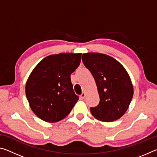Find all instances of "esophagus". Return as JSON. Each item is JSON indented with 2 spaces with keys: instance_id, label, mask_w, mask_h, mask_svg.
I'll list each match as a JSON object with an SVG mask.
<instances>
[{
  "instance_id": "esophagus-1",
  "label": "esophagus",
  "mask_w": 157,
  "mask_h": 157,
  "mask_svg": "<svg viewBox=\"0 0 157 157\" xmlns=\"http://www.w3.org/2000/svg\"><path fill=\"white\" fill-rule=\"evenodd\" d=\"M85 96H86V94H85V93H82V94L80 95V97H81L82 99H84V98H85Z\"/></svg>"
}]
</instances>
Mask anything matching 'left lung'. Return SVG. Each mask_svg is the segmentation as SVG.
Instances as JSON below:
<instances>
[{
	"instance_id": "8db88e82",
	"label": "left lung",
	"mask_w": 157,
	"mask_h": 157,
	"mask_svg": "<svg viewBox=\"0 0 157 157\" xmlns=\"http://www.w3.org/2000/svg\"><path fill=\"white\" fill-rule=\"evenodd\" d=\"M82 59L94 76L100 96L98 105L90 109L91 114L102 122L118 120L126 112L134 94L129 74L120 62L107 55L84 53Z\"/></svg>"
}]
</instances>
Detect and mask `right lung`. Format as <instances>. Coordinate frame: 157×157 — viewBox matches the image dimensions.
Here are the masks:
<instances>
[{"label":"right lung","instance_id":"add662e5","mask_svg":"<svg viewBox=\"0 0 157 157\" xmlns=\"http://www.w3.org/2000/svg\"><path fill=\"white\" fill-rule=\"evenodd\" d=\"M81 53H60L42 59L26 82L25 94L31 109L46 122L67 116L78 102L71 75L78 67Z\"/></svg>","mask_w":157,"mask_h":157}]
</instances>
